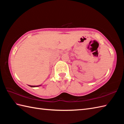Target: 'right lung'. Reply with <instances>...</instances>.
<instances>
[{
	"mask_svg": "<svg viewBox=\"0 0 124 124\" xmlns=\"http://www.w3.org/2000/svg\"><path fill=\"white\" fill-rule=\"evenodd\" d=\"M39 86H40V85H38V86H30V87H38Z\"/></svg>",
	"mask_w": 124,
	"mask_h": 124,
	"instance_id": "add662e5",
	"label": "right lung"
}]
</instances>
